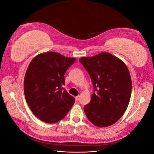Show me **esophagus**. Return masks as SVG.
I'll list each match as a JSON object with an SVG mask.
<instances>
[{
    "label": "esophagus",
    "instance_id": "1",
    "mask_svg": "<svg viewBox=\"0 0 154 154\" xmlns=\"http://www.w3.org/2000/svg\"><path fill=\"white\" fill-rule=\"evenodd\" d=\"M80 96H77L76 97V101H79V100H80Z\"/></svg>",
    "mask_w": 154,
    "mask_h": 154
}]
</instances>
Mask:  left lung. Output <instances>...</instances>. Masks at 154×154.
Wrapping results in <instances>:
<instances>
[{
  "label": "left lung",
  "instance_id": "left-lung-1",
  "mask_svg": "<svg viewBox=\"0 0 154 154\" xmlns=\"http://www.w3.org/2000/svg\"><path fill=\"white\" fill-rule=\"evenodd\" d=\"M89 74L94 92L84 106L87 118L94 125L106 127L114 124L127 109L132 80L123 62L109 53L79 60Z\"/></svg>",
  "mask_w": 154,
  "mask_h": 154
}]
</instances>
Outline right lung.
I'll return each instance as SVG.
<instances>
[{
  "mask_svg": "<svg viewBox=\"0 0 154 154\" xmlns=\"http://www.w3.org/2000/svg\"><path fill=\"white\" fill-rule=\"evenodd\" d=\"M76 61L56 52L37 55L29 63L24 82L27 103L35 116L48 123L58 122L74 103L63 87L64 74Z\"/></svg>",
  "mask_w": 154,
  "mask_h": 154,
  "instance_id": "obj_1",
  "label": "right lung"
}]
</instances>
